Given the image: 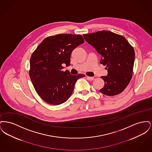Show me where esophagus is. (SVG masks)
Listing matches in <instances>:
<instances>
[{
	"mask_svg": "<svg viewBox=\"0 0 152 152\" xmlns=\"http://www.w3.org/2000/svg\"><path fill=\"white\" fill-rule=\"evenodd\" d=\"M87 78L88 79L91 80H94L97 78V77L96 76H94V77H89V76H87Z\"/></svg>",
	"mask_w": 152,
	"mask_h": 152,
	"instance_id": "esophagus-1",
	"label": "esophagus"
}]
</instances>
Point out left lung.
I'll use <instances>...</instances> for the list:
<instances>
[{
    "mask_svg": "<svg viewBox=\"0 0 152 152\" xmlns=\"http://www.w3.org/2000/svg\"><path fill=\"white\" fill-rule=\"evenodd\" d=\"M87 43L101 55L100 63L107 65L108 75L101 78L105 82L100 90L107 96L121 93L132 77L135 52L133 47L123 36L109 31L84 34Z\"/></svg>",
    "mask_w": 152,
    "mask_h": 152,
    "instance_id": "obj_1",
    "label": "left lung"
}]
</instances>
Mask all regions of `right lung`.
<instances>
[{
  "label": "right lung",
  "instance_id": "add662e5",
  "mask_svg": "<svg viewBox=\"0 0 152 152\" xmlns=\"http://www.w3.org/2000/svg\"><path fill=\"white\" fill-rule=\"evenodd\" d=\"M84 42L80 35L58 34L45 38L32 54L30 79L37 94L47 103H64L71 96L77 80L85 76L62 71V64L71 65L73 50Z\"/></svg>",
  "mask_w": 152,
  "mask_h": 152
}]
</instances>
